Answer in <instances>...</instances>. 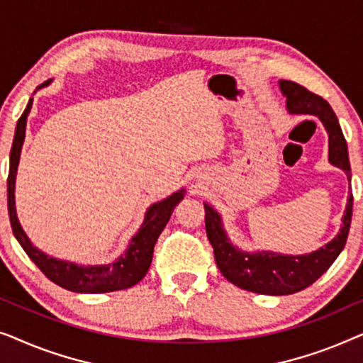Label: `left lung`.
<instances>
[{
  "label": "left lung",
  "instance_id": "left-lung-1",
  "mask_svg": "<svg viewBox=\"0 0 363 363\" xmlns=\"http://www.w3.org/2000/svg\"><path fill=\"white\" fill-rule=\"evenodd\" d=\"M279 86L287 97V111L291 113H312L320 118L329 133V160L350 178L347 142L329 102L297 82L281 81ZM352 205L354 196L350 193L340 233L324 247L304 256H282L266 251L250 255L236 250L228 241L220 215L205 203L206 236L213 246L218 269L235 286L257 294L286 296L306 289L329 269L344 250L350 230Z\"/></svg>",
  "mask_w": 363,
  "mask_h": 363
}]
</instances>
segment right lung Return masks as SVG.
Wrapping results in <instances>:
<instances>
[{"mask_svg":"<svg viewBox=\"0 0 363 363\" xmlns=\"http://www.w3.org/2000/svg\"><path fill=\"white\" fill-rule=\"evenodd\" d=\"M51 81L43 82L39 87L48 86ZM33 99H29L23 116L19 117L16 132H14V140L9 153V173H8V215L11 223L13 235L16 238L24 252L29 256L34 264H36L48 279L54 284L64 287V289L72 292H89V294H99V292H113L127 289V287L135 286L137 282L143 279L147 274L148 267L152 264L153 247L155 242L170 220L173 208L183 200V190L173 193L167 200L158 201L148 208L145 221L135 236L132 238L130 246L117 261L108 262L104 266H77L72 262L59 261L54 257L44 255L36 246L31 245L28 240L26 233L23 231L16 216V208H14V182H16V170L21 155V147L24 142V132H26V118L31 111Z\"/></svg>","mask_w":363,"mask_h":363,"instance_id":"1","label":"right lung"}]
</instances>
